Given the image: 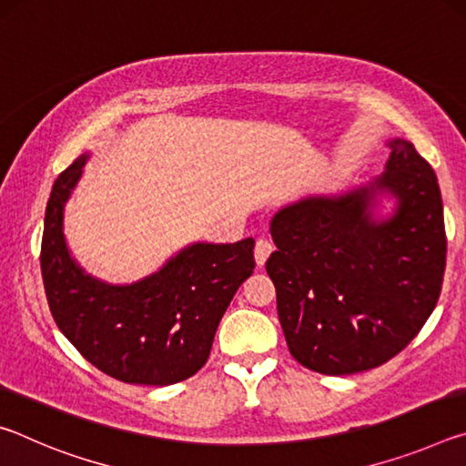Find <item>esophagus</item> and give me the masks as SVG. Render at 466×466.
<instances>
[{"label":"esophagus","instance_id":"esophagus-1","mask_svg":"<svg viewBox=\"0 0 466 466\" xmlns=\"http://www.w3.org/2000/svg\"><path fill=\"white\" fill-rule=\"evenodd\" d=\"M271 250H273V244L269 240H265V238L257 240V244H255V261H257L258 267L265 265V261L271 255Z\"/></svg>","mask_w":466,"mask_h":466}]
</instances>
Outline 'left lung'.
Returning a JSON list of instances; mask_svg holds the SVG:
<instances>
[{"instance_id": "1", "label": "left lung", "mask_w": 466, "mask_h": 466, "mask_svg": "<svg viewBox=\"0 0 466 466\" xmlns=\"http://www.w3.org/2000/svg\"><path fill=\"white\" fill-rule=\"evenodd\" d=\"M384 172L337 195L275 211L267 273L289 353L327 376L364 372L397 356L440 298L446 267L438 178L411 141L389 139ZM393 209L377 216L381 197Z\"/></svg>"}]
</instances>
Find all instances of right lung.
Instances as JSON below:
<instances>
[{
    "instance_id": "add662e5",
    "label": "right lung",
    "mask_w": 466,
    "mask_h": 466,
    "mask_svg": "<svg viewBox=\"0 0 466 466\" xmlns=\"http://www.w3.org/2000/svg\"><path fill=\"white\" fill-rule=\"evenodd\" d=\"M88 154L57 177L46 203L41 271L55 322L102 372L129 384L187 380L209 358L236 289L255 269V240L193 242L147 278L115 286L86 273L69 252L63 218Z\"/></svg>"
}]
</instances>
